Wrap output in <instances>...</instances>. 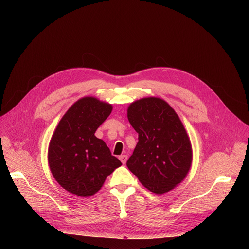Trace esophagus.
<instances>
[{
	"instance_id": "esophagus-1",
	"label": "esophagus",
	"mask_w": 249,
	"mask_h": 249,
	"mask_svg": "<svg viewBox=\"0 0 249 249\" xmlns=\"http://www.w3.org/2000/svg\"><path fill=\"white\" fill-rule=\"evenodd\" d=\"M119 160H121V162H122L123 164H125V163H126V161H127V160H128V156H126V155H122V156H120V157H119Z\"/></svg>"
}]
</instances>
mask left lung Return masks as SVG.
Masks as SVG:
<instances>
[{
	"instance_id": "1",
	"label": "left lung",
	"mask_w": 249,
	"mask_h": 249,
	"mask_svg": "<svg viewBox=\"0 0 249 249\" xmlns=\"http://www.w3.org/2000/svg\"><path fill=\"white\" fill-rule=\"evenodd\" d=\"M127 117L139 134L128 168L151 192L172 190L188 174L193 157L180 118L165 100L154 96L132 102Z\"/></svg>"
}]
</instances>
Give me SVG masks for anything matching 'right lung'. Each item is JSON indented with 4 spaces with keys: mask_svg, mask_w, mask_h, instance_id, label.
Returning a JSON list of instances; mask_svg holds the SVG:
<instances>
[{
    "mask_svg": "<svg viewBox=\"0 0 249 249\" xmlns=\"http://www.w3.org/2000/svg\"><path fill=\"white\" fill-rule=\"evenodd\" d=\"M112 111L110 103L85 96L67 110L58 123L48 148V164L55 180L68 192L89 197L121 161L104 141L94 136Z\"/></svg>",
    "mask_w": 249,
    "mask_h": 249,
    "instance_id": "right-lung-1",
    "label": "right lung"
}]
</instances>
